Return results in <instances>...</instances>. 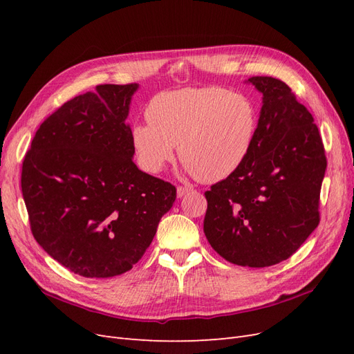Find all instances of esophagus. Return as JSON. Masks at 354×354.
<instances>
[{"mask_svg": "<svg viewBox=\"0 0 354 354\" xmlns=\"http://www.w3.org/2000/svg\"><path fill=\"white\" fill-rule=\"evenodd\" d=\"M189 192H192V189L190 187H183V186H178L177 187V196L178 198H183V196H186Z\"/></svg>", "mask_w": 354, "mask_h": 354, "instance_id": "1", "label": "esophagus"}]
</instances>
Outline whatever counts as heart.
I'll list each match as a JSON object with an SVG mask.
<instances>
[{"label":"heart","mask_w":354,"mask_h":354,"mask_svg":"<svg viewBox=\"0 0 354 354\" xmlns=\"http://www.w3.org/2000/svg\"><path fill=\"white\" fill-rule=\"evenodd\" d=\"M147 122H136L130 137L138 164L159 173L176 146L189 174L217 183L243 165L259 131L254 102L221 87L158 93L146 106Z\"/></svg>","instance_id":"b5f03b06"}]
</instances>
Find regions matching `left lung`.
I'll list each match as a JSON object with an SVG mask.
<instances>
[{"mask_svg":"<svg viewBox=\"0 0 354 354\" xmlns=\"http://www.w3.org/2000/svg\"><path fill=\"white\" fill-rule=\"evenodd\" d=\"M246 82L263 94L259 131L243 165L205 192L203 233L224 260L267 267L289 259L317 227L326 156L312 113L283 81Z\"/></svg>","mask_w":354,"mask_h":354,"instance_id":"left-lung-1","label":"left lung"}]
</instances>
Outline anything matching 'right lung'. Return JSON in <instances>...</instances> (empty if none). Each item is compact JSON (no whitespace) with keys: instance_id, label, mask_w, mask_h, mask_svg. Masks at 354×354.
Wrapping results in <instances>:
<instances>
[{"instance_id":"1","label":"right lung","mask_w":354,"mask_h":354,"mask_svg":"<svg viewBox=\"0 0 354 354\" xmlns=\"http://www.w3.org/2000/svg\"><path fill=\"white\" fill-rule=\"evenodd\" d=\"M138 84L97 85L42 122L22 167L30 230L84 277L133 269L176 201V187L133 162L125 122Z\"/></svg>"}]
</instances>
